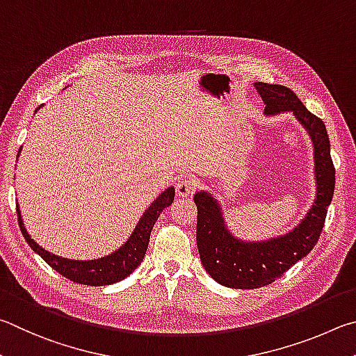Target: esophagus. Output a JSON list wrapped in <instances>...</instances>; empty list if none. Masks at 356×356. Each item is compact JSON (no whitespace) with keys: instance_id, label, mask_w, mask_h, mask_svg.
Returning a JSON list of instances; mask_svg holds the SVG:
<instances>
[{"instance_id":"esophagus-1","label":"esophagus","mask_w":356,"mask_h":356,"mask_svg":"<svg viewBox=\"0 0 356 356\" xmlns=\"http://www.w3.org/2000/svg\"><path fill=\"white\" fill-rule=\"evenodd\" d=\"M195 188H197V184H195V181H192L191 178H181L177 183V186H175V192H177V197L183 198V197L194 194Z\"/></svg>"}]
</instances>
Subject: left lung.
Returning <instances> with one entry per match:
<instances>
[{
	"instance_id": "obj_1",
	"label": "left lung",
	"mask_w": 356,
	"mask_h": 356,
	"mask_svg": "<svg viewBox=\"0 0 356 356\" xmlns=\"http://www.w3.org/2000/svg\"><path fill=\"white\" fill-rule=\"evenodd\" d=\"M254 87L266 103L267 117L292 112L308 133L314 149L316 194L308 213L288 233L264 241H244L229 232L220 202L208 191L197 192V247L202 264L211 278L233 289L270 284L307 257L319 241L334 192V165L323 122L288 87L266 83H254Z\"/></svg>"
}]
</instances>
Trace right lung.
I'll list each match as a JSON object with an SVG mask.
<instances>
[{
	"mask_svg": "<svg viewBox=\"0 0 356 356\" xmlns=\"http://www.w3.org/2000/svg\"><path fill=\"white\" fill-rule=\"evenodd\" d=\"M43 106V104H42ZM42 106L35 109L39 111ZM22 148L18 149L20 154ZM175 198V188L170 186L165 191L161 192L159 197H156V200L149 204L145 209V213L137 222L136 228L128 238L124 244L117 248L115 252L111 254H106L103 258L98 259H68L62 258L59 254H54L48 252L42 245L31 238L28 229L24 228V223L22 219V211L17 202V216H18V225H20L23 238L26 239L29 247L39 254V257L45 261L48 266H51L56 272H59L62 277L72 280L74 283L87 284V286H108L114 284L117 282H122L123 278H127L129 273H133L137 266L142 263L145 252L148 248L149 234L154 227V222L158 220L162 209L170 207Z\"/></svg>",
	"mask_w": 356,
	"mask_h": 356,
	"instance_id": "add662e5",
	"label": "right lung"
}]
</instances>
